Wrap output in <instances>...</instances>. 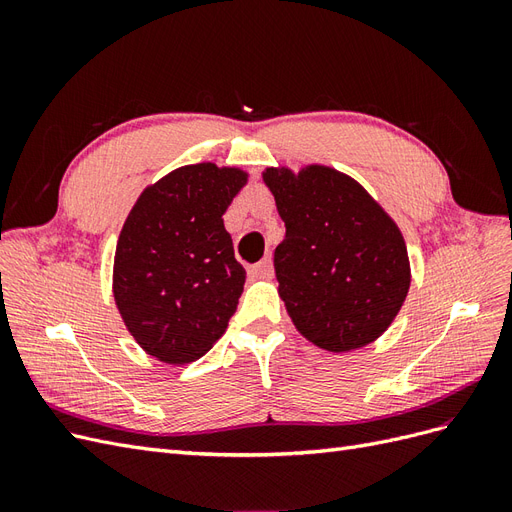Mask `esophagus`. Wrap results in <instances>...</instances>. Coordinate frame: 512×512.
<instances>
[{"label":"esophagus","mask_w":512,"mask_h":512,"mask_svg":"<svg viewBox=\"0 0 512 512\" xmlns=\"http://www.w3.org/2000/svg\"><path fill=\"white\" fill-rule=\"evenodd\" d=\"M250 273L254 275V277H271L273 275V260H271V256H265L262 258L260 262H256V265L250 269Z\"/></svg>","instance_id":"1"}]
</instances>
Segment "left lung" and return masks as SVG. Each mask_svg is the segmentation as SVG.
Wrapping results in <instances>:
<instances>
[{"label":"left lung","mask_w":512,"mask_h":512,"mask_svg":"<svg viewBox=\"0 0 512 512\" xmlns=\"http://www.w3.org/2000/svg\"><path fill=\"white\" fill-rule=\"evenodd\" d=\"M286 224L277 292L297 331L327 352L359 350L391 327L412 273L395 220L350 175L324 164L262 170Z\"/></svg>","instance_id":"1"}]
</instances>
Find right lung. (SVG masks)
Segmentation results:
<instances>
[{
	"label": "right lung",
	"mask_w": 512,
	"mask_h": 512,
	"mask_svg": "<svg viewBox=\"0 0 512 512\" xmlns=\"http://www.w3.org/2000/svg\"><path fill=\"white\" fill-rule=\"evenodd\" d=\"M245 170L213 162L170 170L136 198L119 232L113 297L147 354L183 365L224 335L245 284L222 215Z\"/></svg>",
	"instance_id": "add662e5"
}]
</instances>
